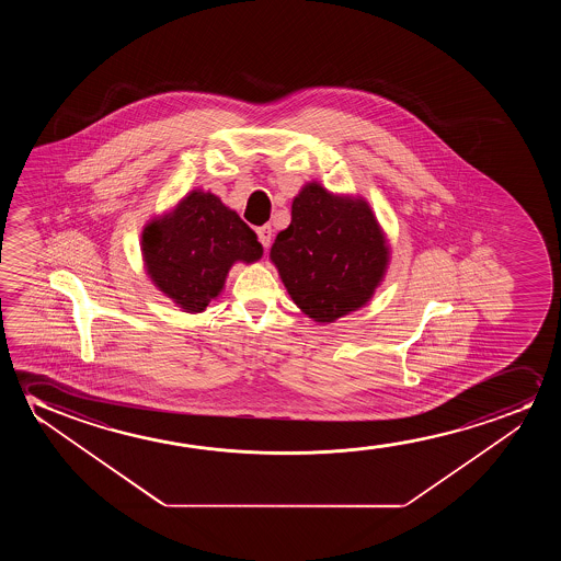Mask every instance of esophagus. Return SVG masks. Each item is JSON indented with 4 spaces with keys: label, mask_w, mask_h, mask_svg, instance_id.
<instances>
[{
    "label": "esophagus",
    "mask_w": 561,
    "mask_h": 561,
    "mask_svg": "<svg viewBox=\"0 0 561 561\" xmlns=\"http://www.w3.org/2000/svg\"><path fill=\"white\" fill-rule=\"evenodd\" d=\"M256 236H259V241H261L262 247L268 249L270 243H272V228H270V226H262V228L256 230Z\"/></svg>",
    "instance_id": "1"
}]
</instances>
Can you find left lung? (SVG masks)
<instances>
[{
    "mask_svg": "<svg viewBox=\"0 0 561 561\" xmlns=\"http://www.w3.org/2000/svg\"><path fill=\"white\" fill-rule=\"evenodd\" d=\"M287 293L314 322L364 307L381 284L389 247L368 203L307 184L293 199L291 224L270 251Z\"/></svg>",
    "mask_w": 561,
    "mask_h": 561,
    "instance_id": "obj_1",
    "label": "left lung"
}]
</instances>
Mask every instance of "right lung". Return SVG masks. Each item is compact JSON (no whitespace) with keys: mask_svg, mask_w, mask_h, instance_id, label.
<instances>
[{"mask_svg":"<svg viewBox=\"0 0 561 561\" xmlns=\"http://www.w3.org/2000/svg\"><path fill=\"white\" fill-rule=\"evenodd\" d=\"M147 274L184 312H203L222 291L233 262H254L262 245L238 213L213 193L195 192L147 224L141 233Z\"/></svg>","mask_w":561,"mask_h":561,"instance_id":"obj_1","label":"right lung"}]
</instances>
